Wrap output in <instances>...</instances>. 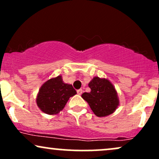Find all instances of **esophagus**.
<instances>
[{
	"mask_svg": "<svg viewBox=\"0 0 159 159\" xmlns=\"http://www.w3.org/2000/svg\"><path fill=\"white\" fill-rule=\"evenodd\" d=\"M77 93H78V95H81L82 93H83V90H82V89H80V90H77Z\"/></svg>",
	"mask_w": 159,
	"mask_h": 159,
	"instance_id": "1",
	"label": "esophagus"
}]
</instances>
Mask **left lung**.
I'll return each instance as SVG.
<instances>
[{
  "instance_id": "1",
  "label": "left lung",
  "mask_w": 159,
  "mask_h": 159,
  "mask_svg": "<svg viewBox=\"0 0 159 159\" xmlns=\"http://www.w3.org/2000/svg\"><path fill=\"white\" fill-rule=\"evenodd\" d=\"M91 91L84 93L82 98L88 103L91 110L98 117L108 116L120 105L117 92L107 78L94 77L88 84Z\"/></svg>"
}]
</instances>
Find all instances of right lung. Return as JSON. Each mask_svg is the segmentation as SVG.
<instances>
[{
    "label": "right lung",
    "instance_id": "1",
    "mask_svg": "<svg viewBox=\"0 0 159 159\" xmlns=\"http://www.w3.org/2000/svg\"><path fill=\"white\" fill-rule=\"evenodd\" d=\"M77 93L72 84L63 82L61 75L45 81L39 90L36 101L45 114L55 115L64 108L69 98Z\"/></svg>",
    "mask_w": 159,
    "mask_h": 159
}]
</instances>
